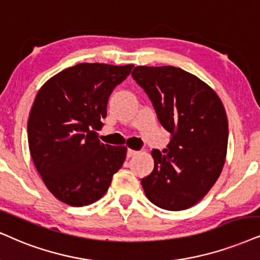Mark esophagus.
Masks as SVG:
<instances>
[{"label": "esophagus", "mask_w": 260, "mask_h": 260, "mask_svg": "<svg viewBox=\"0 0 260 260\" xmlns=\"http://www.w3.org/2000/svg\"><path fill=\"white\" fill-rule=\"evenodd\" d=\"M137 153H139L138 152V151H136V150H132V149H129L127 151V157L128 158H129V157H133V156H136Z\"/></svg>", "instance_id": "obj_1"}]
</instances>
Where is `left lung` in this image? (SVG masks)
Returning a JSON list of instances; mask_svg holds the SVG:
<instances>
[{
	"label": "left lung",
	"mask_w": 260,
	"mask_h": 260,
	"mask_svg": "<svg viewBox=\"0 0 260 260\" xmlns=\"http://www.w3.org/2000/svg\"><path fill=\"white\" fill-rule=\"evenodd\" d=\"M172 134L163 153L152 150L154 168L141 179L147 199L180 211L204 198L225 162L228 120L215 91L196 75L173 67L138 66L132 72Z\"/></svg>",
	"instance_id": "left-lung-1"
}]
</instances>
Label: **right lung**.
<instances>
[{"label":"right lung","instance_id":"add662e5","mask_svg":"<svg viewBox=\"0 0 260 260\" xmlns=\"http://www.w3.org/2000/svg\"><path fill=\"white\" fill-rule=\"evenodd\" d=\"M133 64L79 63L39 88L27 122L28 147L48 189L62 203L84 206L106 194L126 158V146L101 143L108 100Z\"/></svg>","mask_w":260,"mask_h":260}]
</instances>
